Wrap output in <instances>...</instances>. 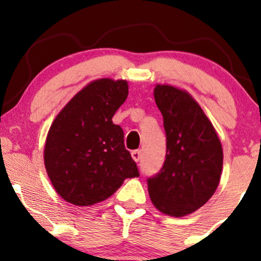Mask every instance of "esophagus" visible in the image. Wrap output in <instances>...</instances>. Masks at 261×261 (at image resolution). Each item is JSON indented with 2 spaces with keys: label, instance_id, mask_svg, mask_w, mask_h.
I'll list each match as a JSON object with an SVG mask.
<instances>
[{
  "label": "esophagus",
  "instance_id": "34e87169",
  "mask_svg": "<svg viewBox=\"0 0 261 261\" xmlns=\"http://www.w3.org/2000/svg\"><path fill=\"white\" fill-rule=\"evenodd\" d=\"M131 155H133L135 162H140L141 160V151L140 149H135V151L131 152Z\"/></svg>",
  "mask_w": 261,
  "mask_h": 261
}]
</instances>
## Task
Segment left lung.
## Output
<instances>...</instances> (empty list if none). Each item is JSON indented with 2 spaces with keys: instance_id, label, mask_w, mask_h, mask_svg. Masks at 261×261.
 I'll list each match as a JSON object with an SVG mask.
<instances>
[{
  "instance_id": "obj_1",
  "label": "left lung",
  "mask_w": 261,
  "mask_h": 261,
  "mask_svg": "<svg viewBox=\"0 0 261 261\" xmlns=\"http://www.w3.org/2000/svg\"><path fill=\"white\" fill-rule=\"evenodd\" d=\"M154 100L163 115L167 153L160 172L147 178L148 194L161 212L181 217L205 205L216 191L222 172V146L189 93L158 85Z\"/></svg>"
}]
</instances>
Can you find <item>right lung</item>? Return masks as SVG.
I'll return each mask as SVG.
<instances>
[{
    "mask_svg": "<svg viewBox=\"0 0 261 261\" xmlns=\"http://www.w3.org/2000/svg\"><path fill=\"white\" fill-rule=\"evenodd\" d=\"M127 94L126 81L97 80L77 93L54 120L45 143V168L67 202H100L125 179L140 175L125 148L124 131L112 120Z\"/></svg>",
    "mask_w": 261,
    "mask_h": 261,
    "instance_id": "add662e5",
    "label": "right lung"
}]
</instances>
